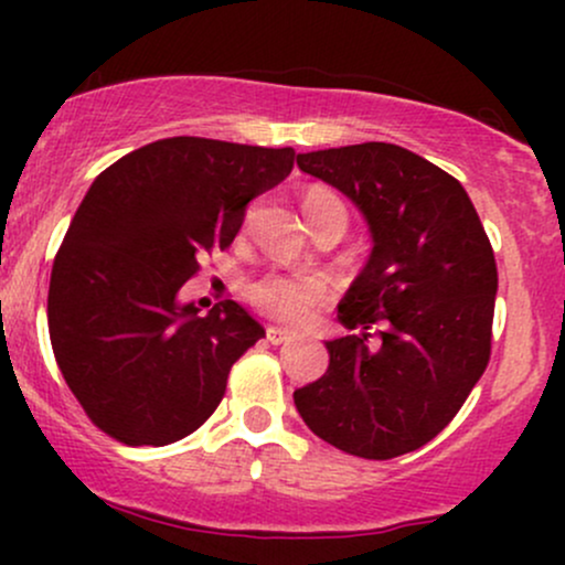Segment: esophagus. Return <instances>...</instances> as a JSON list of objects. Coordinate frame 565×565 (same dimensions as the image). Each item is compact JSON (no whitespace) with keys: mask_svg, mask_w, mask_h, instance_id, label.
Wrapping results in <instances>:
<instances>
[{"mask_svg":"<svg viewBox=\"0 0 565 565\" xmlns=\"http://www.w3.org/2000/svg\"><path fill=\"white\" fill-rule=\"evenodd\" d=\"M265 334H268V342H274V345H281V342H289L295 332L291 329H284V327H268L265 329Z\"/></svg>","mask_w":565,"mask_h":565,"instance_id":"obj_1","label":"esophagus"}]
</instances>
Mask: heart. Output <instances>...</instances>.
I'll use <instances>...</instances> for the list:
<instances>
[{
	"instance_id": "b5f03b06",
	"label": "heart",
	"mask_w": 565,
	"mask_h": 565,
	"mask_svg": "<svg viewBox=\"0 0 565 565\" xmlns=\"http://www.w3.org/2000/svg\"><path fill=\"white\" fill-rule=\"evenodd\" d=\"M302 212L308 225L313 233H337L348 228L350 223V210L345 199L332 188L313 185L305 191L302 196ZM329 291L327 276L313 274V270H302V274H265L257 278L255 284H249V302L257 310L270 319L278 321H302L316 305L323 302Z\"/></svg>"
}]
</instances>
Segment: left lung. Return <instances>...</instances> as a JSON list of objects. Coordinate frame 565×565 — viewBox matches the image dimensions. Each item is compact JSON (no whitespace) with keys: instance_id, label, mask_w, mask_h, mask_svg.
I'll return each mask as SVG.
<instances>
[{"instance_id":"left-lung-1","label":"left lung","mask_w":565,"mask_h":565,"mask_svg":"<svg viewBox=\"0 0 565 565\" xmlns=\"http://www.w3.org/2000/svg\"><path fill=\"white\" fill-rule=\"evenodd\" d=\"M297 167L340 188L369 220L374 249L327 342L329 369L295 391L316 436L364 459L433 440L462 408L491 359L497 263L457 178L393 146L300 153Z\"/></svg>"}]
</instances>
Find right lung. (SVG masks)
Listing matches in <instances>:
<instances>
[{
    "label": "right lung",
    "mask_w": 565,
    "mask_h": 565,
    "mask_svg": "<svg viewBox=\"0 0 565 565\" xmlns=\"http://www.w3.org/2000/svg\"><path fill=\"white\" fill-rule=\"evenodd\" d=\"M291 167L295 148L183 135L97 174L55 255L47 323L63 380L106 436L172 444L223 401L265 329L233 300L199 316L178 291Z\"/></svg>",
    "instance_id": "right-lung-1"
}]
</instances>
